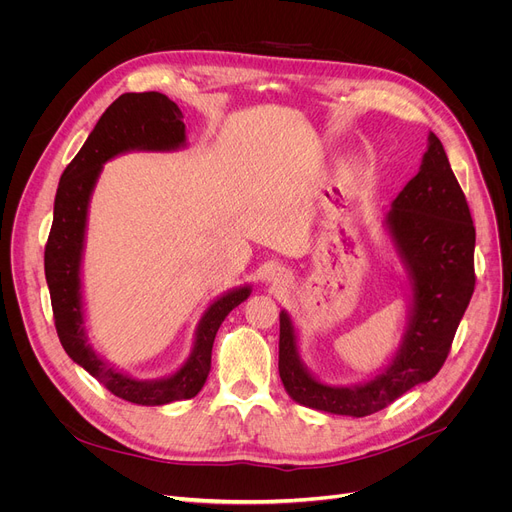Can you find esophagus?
<instances>
[{
  "instance_id": "obj_1",
  "label": "esophagus",
  "mask_w": 512,
  "mask_h": 512,
  "mask_svg": "<svg viewBox=\"0 0 512 512\" xmlns=\"http://www.w3.org/2000/svg\"><path fill=\"white\" fill-rule=\"evenodd\" d=\"M284 278H286V274L284 272H280V270H274L272 274H270V280L276 284V282H282L284 284Z\"/></svg>"
}]
</instances>
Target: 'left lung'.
Here are the masks:
<instances>
[{"instance_id": "obj_1", "label": "left lung", "mask_w": 512, "mask_h": 512, "mask_svg": "<svg viewBox=\"0 0 512 512\" xmlns=\"http://www.w3.org/2000/svg\"><path fill=\"white\" fill-rule=\"evenodd\" d=\"M384 228L411 286L407 330L390 363L367 382L332 386L317 380L299 353L288 311H280V378L303 407L365 417L386 409L444 365L475 288V226L467 199L434 132L417 176L392 201Z\"/></svg>"}]
</instances>
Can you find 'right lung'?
<instances>
[{
    "label": "right lung",
    "mask_w": 512,
    "mask_h": 512,
    "mask_svg": "<svg viewBox=\"0 0 512 512\" xmlns=\"http://www.w3.org/2000/svg\"><path fill=\"white\" fill-rule=\"evenodd\" d=\"M180 107L166 95L124 93L95 124L83 149L64 170L53 224L45 245V280L51 294L53 319L68 357L87 369L107 390L134 405L159 407L168 402L193 398L201 392L209 369L211 348L226 315L249 299L251 286H238L215 299L201 315L193 351L166 378L139 380L101 359L89 344L83 301V267L87 215L93 188L105 161L130 151H176L186 147V126Z\"/></svg>",
    "instance_id": "obj_1"
}]
</instances>
